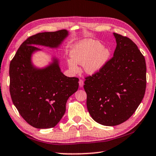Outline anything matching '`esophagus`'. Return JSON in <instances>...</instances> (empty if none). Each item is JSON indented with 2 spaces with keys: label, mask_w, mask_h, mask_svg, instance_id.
<instances>
[{
  "label": "esophagus",
  "mask_w": 156,
  "mask_h": 156,
  "mask_svg": "<svg viewBox=\"0 0 156 156\" xmlns=\"http://www.w3.org/2000/svg\"><path fill=\"white\" fill-rule=\"evenodd\" d=\"M84 85V81L83 80H79V86H80V87H83Z\"/></svg>",
  "instance_id": "34e87169"
}]
</instances>
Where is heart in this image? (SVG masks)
Returning a JSON list of instances; mask_svg holds the SVG:
<instances>
[{
	"label": "heart",
	"mask_w": 156,
	"mask_h": 156,
	"mask_svg": "<svg viewBox=\"0 0 156 156\" xmlns=\"http://www.w3.org/2000/svg\"><path fill=\"white\" fill-rule=\"evenodd\" d=\"M72 58L67 60L69 69L73 73L80 70L78 65H84L88 74H94L101 69L107 61L109 52L100 42L87 40L76 44L71 51Z\"/></svg>",
	"instance_id": "heart-1"
}]
</instances>
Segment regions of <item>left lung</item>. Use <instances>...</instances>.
I'll use <instances>...</instances> for the list:
<instances>
[{
	"mask_svg": "<svg viewBox=\"0 0 156 156\" xmlns=\"http://www.w3.org/2000/svg\"><path fill=\"white\" fill-rule=\"evenodd\" d=\"M113 56L98 72L85 78L87 107L100 125L115 126L125 122L143 99L147 67L143 55L130 38L113 33Z\"/></svg>",
	"mask_w": 156,
	"mask_h": 156,
	"instance_id": "8db88e82",
	"label": "left lung"
}]
</instances>
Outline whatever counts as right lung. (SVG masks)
Returning a JSON list of instances; mask_svg holds the SVG:
<instances>
[{"label":"right lung","instance_id":"add662e5","mask_svg":"<svg viewBox=\"0 0 156 156\" xmlns=\"http://www.w3.org/2000/svg\"><path fill=\"white\" fill-rule=\"evenodd\" d=\"M67 36L68 31L62 30L29 37L10 62L12 102L23 119L35 128H52L59 122L68 98L78 90L79 79L63 74L56 58L46 67H34L31 56L41 50L34 45L58 48Z\"/></svg>","mask_w":156,"mask_h":156}]
</instances>
